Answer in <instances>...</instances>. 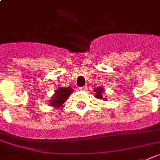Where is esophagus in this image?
<instances>
[{"mask_svg":"<svg viewBox=\"0 0 160 160\" xmlns=\"http://www.w3.org/2000/svg\"><path fill=\"white\" fill-rule=\"evenodd\" d=\"M80 91H86L87 90V87H82V88H79Z\"/></svg>","mask_w":160,"mask_h":160,"instance_id":"esophagus-1","label":"esophagus"}]
</instances>
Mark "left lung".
Segmentation results:
<instances>
[{
  "mask_svg": "<svg viewBox=\"0 0 160 160\" xmlns=\"http://www.w3.org/2000/svg\"><path fill=\"white\" fill-rule=\"evenodd\" d=\"M94 91L96 92V98L104 99V101L107 100L106 98H103L102 92H104V89H103V88H101V87H99V88H96V89L94 90Z\"/></svg>",
  "mask_w": 160,
  "mask_h": 160,
  "instance_id": "8db88e82",
  "label": "left lung"
}]
</instances>
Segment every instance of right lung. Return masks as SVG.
<instances>
[{"instance_id":"obj_1","label":"right lung","mask_w":160,"mask_h":160,"mask_svg":"<svg viewBox=\"0 0 160 160\" xmlns=\"http://www.w3.org/2000/svg\"><path fill=\"white\" fill-rule=\"evenodd\" d=\"M72 92V89L71 88H59L55 91V95L51 98V105L55 108H59L68 100Z\"/></svg>"}]
</instances>
